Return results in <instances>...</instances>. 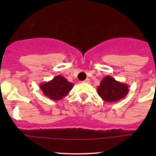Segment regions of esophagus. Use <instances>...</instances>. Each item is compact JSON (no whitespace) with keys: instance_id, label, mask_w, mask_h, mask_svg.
<instances>
[{"instance_id":"1","label":"esophagus","mask_w":156,"mask_h":156,"mask_svg":"<svg viewBox=\"0 0 156 156\" xmlns=\"http://www.w3.org/2000/svg\"><path fill=\"white\" fill-rule=\"evenodd\" d=\"M83 82H84V83H90V80L89 78H87V79L84 80V81H83Z\"/></svg>"}]
</instances>
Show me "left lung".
<instances>
[{
    "label": "left lung",
    "mask_w": 156,
    "mask_h": 156,
    "mask_svg": "<svg viewBox=\"0 0 156 156\" xmlns=\"http://www.w3.org/2000/svg\"><path fill=\"white\" fill-rule=\"evenodd\" d=\"M128 91L129 86L127 84L119 82L109 75L104 77L97 87L98 95L108 103L118 102L125 98Z\"/></svg>",
    "instance_id": "obj_1"
}]
</instances>
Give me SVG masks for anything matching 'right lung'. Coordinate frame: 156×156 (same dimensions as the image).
Listing matches in <instances>:
<instances>
[{
	"instance_id": "1",
	"label": "right lung",
	"mask_w": 156,
	"mask_h": 156,
	"mask_svg": "<svg viewBox=\"0 0 156 156\" xmlns=\"http://www.w3.org/2000/svg\"><path fill=\"white\" fill-rule=\"evenodd\" d=\"M39 87L45 97L52 100H60L68 95L73 87V84L62 75H57L51 81L41 83Z\"/></svg>"
}]
</instances>
